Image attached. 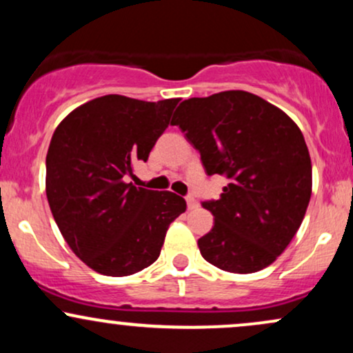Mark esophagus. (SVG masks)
Returning a JSON list of instances; mask_svg holds the SVG:
<instances>
[{
    "label": "esophagus",
    "instance_id": "34e87169",
    "mask_svg": "<svg viewBox=\"0 0 353 353\" xmlns=\"http://www.w3.org/2000/svg\"><path fill=\"white\" fill-rule=\"evenodd\" d=\"M185 202H188V209H196L197 205H199V204H197V201L194 199L192 196H188V197H185Z\"/></svg>",
    "mask_w": 353,
    "mask_h": 353
}]
</instances>
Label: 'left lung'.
<instances>
[{
    "mask_svg": "<svg viewBox=\"0 0 353 353\" xmlns=\"http://www.w3.org/2000/svg\"><path fill=\"white\" fill-rule=\"evenodd\" d=\"M205 174L228 179L202 202L214 228L197 241L209 264L234 274L265 269L301 228L312 194V164L301 129L285 112L247 91L182 101L174 112Z\"/></svg>",
    "mask_w": 353,
    "mask_h": 353,
    "instance_id": "left-lung-1",
    "label": "left lung"
}]
</instances>
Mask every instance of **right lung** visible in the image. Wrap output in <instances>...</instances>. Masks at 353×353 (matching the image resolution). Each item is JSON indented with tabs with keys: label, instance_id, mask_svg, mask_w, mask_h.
I'll use <instances>...</instances> for the list:
<instances>
[{
	"label": "right lung",
	"instance_id": "right-lung-1",
	"mask_svg": "<svg viewBox=\"0 0 353 353\" xmlns=\"http://www.w3.org/2000/svg\"><path fill=\"white\" fill-rule=\"evenodd\" d=\"M179 99L96 98L56 128L46 156V196L64 241L96 272L124 277L157 261L185 201L125 177L148 161Z\"/></svg>",
	"mask_w": 353,
	"mask_h": 353
}]
</instances>
